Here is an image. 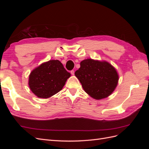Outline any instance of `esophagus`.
<instances>
[{"mask_svg":"<svg viewBox=\"0 0 149 149\" xmlns=\"http://www.w3.org/2000/svg\"><path fill=\"white\" fill-rule=\"evenodd\" d=\"M71 74L72 75H74V70H71Z\"/></svg>","mask_w":149,"mask_h":149,"instance_id":"esophagus-1","label":"esophagus"}]
</instances>
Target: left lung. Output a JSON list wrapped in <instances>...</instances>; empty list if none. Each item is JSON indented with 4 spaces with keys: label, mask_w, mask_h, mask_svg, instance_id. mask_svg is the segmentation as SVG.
Segmentation results:
<instances>
[{
    "label": "left lung",
    "mask_w": 149,
    "mask_h": 149,
    "mask_svg": "<svg viewBox=\"0 0 149 149\" xmlns=\"http://www.w3.org/2000/svg\"><path fill=\"white\" fill-rule=\"evenodd\" d=\"M75 76L81 83L84 91L95 100L107 97L118 83L119 75L109 63L92 59L84 60Z\"/></svg>",
    "instance_id": "8db88e82"
}]
</instances>
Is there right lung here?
Wrapping results in <instances>:
<instances>
[{
  "mask_svg": "<svg viewBox=\"0 0 149 149\" xmlns=\"http://www.w3.org/2000/svg\"><path fill=\"white\" fill-rule=\"evenodd\" d=\"M70 76L59 60H49L31 72L29 85L37 97L46 99L61 91Z\"/></svg>",
  "mask_w": 149,
  "mask_h": 149,
  "instance_id": "obj_1",
  "label": "right lung"
}]
</instances>
